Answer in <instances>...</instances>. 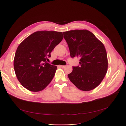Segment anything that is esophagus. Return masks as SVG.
<instances>
[{
	"mask_svg": "<svg viewBox=\"0 0 126 126\" xmlns=\"http://www.w3.org/2000/svg\"><path fill=\"white\" fill-rule=\"evenodd\" d=\"M59 66H60V67H61V68H63L65 67V65H59Z\"/></svg>",
	"mask_w": 126,
	"mask_h": 126,
	"instance_id": "obj_1",
	"label": "esophagus"
}]
</instances>
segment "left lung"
Returning a JSON list of instances; mask_svg holds the SVG:
<instances>
[{
	"label": "left lung",
	"instance_id": "left-lung-1",
	"mask_svg": "<svg viewBox=\"0 0 126 126\" xmlns=\"http://www.w3.org/2000/svg\"><path fill=\"white\" fill-rule=\"evenodd\" d=\"M71 58L79 57V64L73 66L68 74L70 81L83 91L97 87L108 69L107 55L104 45L90 31L75 30L63 32Z\"/></svg>",
	"mask_w": 126,
	"mask_h": 126
}]
</instances>
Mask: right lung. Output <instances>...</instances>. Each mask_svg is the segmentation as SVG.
<instances>
[{
	"label": "right lung",
	"mask_w": 126,
	"mask_h": 126,
	"mask_svg": "<svg viewBox=\"0 0 126 126\" xmlns=\"http://www.w3.org/2000/svg\"><path fill=\"white\" fill-rule=\"evenodd\" d=\"M63 38L62 32L37 31L19 45L13 65L18 81L26 89L39 92L52 81L57 66L48 63L47 61Z\"/></svg>",
	"instance_id": "obj_1"
}]
</instances>
